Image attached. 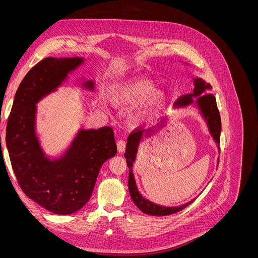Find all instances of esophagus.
<instances>
[{
    "instance_id": "obj_1",
    "label": "esophagus",
    "mask_w": 258,
    "mask_h": 258,
    "mask_svg": "<svg viewBox=\"0 0 258 258\" xmlns=\"http://www.w3.org/2000/svg\"><path fill=\"white\" fill-rule=\"evenodd\" d=\"M117 148H118L119 153H123L124 150H126V141L124 140H118L117 141Z\"/></svg>"
}]
</instances>
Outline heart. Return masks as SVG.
Returning <instances> with one entry per match:
<instances>
[{
  "instance_id": "b5f03b06",
  "label": "heart",
  "mask_w": 258,
  "mask_h": 258,
  "mask_svg": "<svg viewBox=\"0 0 258 258\" xmlns=\"http://www.w3.org/2000/svg\"><path fill=\"white\" fill-rule=\"evenodd\" d=\"M112 98L119 105H130L145 100L143 106L136 112V118L155 112L165 102V95L156 91L155 84L144 77H135L116 86Z\"/></svg>"
}]
</instances>
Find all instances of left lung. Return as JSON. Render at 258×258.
Returning <instances> with one entry per match:
<instances>
[{"instance_id":"1","label":"left lung","mask_w":258,"mask_h":258,"mask_svg":"<svg viewBox=\"0 0 258 258\" xmlns=\"http://www.w3.org/2000/svg\"><path fill=\"white\" fill-rule=\"evenodd\" d=\"M195 86H196V87H195L194 92L186 93V95L181 96L176 100L175 104L177 106H184L187 104H190V103H192V99L195 97H198L197 103H198V106L201 110L202 114H204L205 118L207 119L211 135H212L213 139L215 140V142L217 144H220L222 122H221L220 111H218L217 104H216V99H215V96L213 95V93H211V92L205 93L206 89H208V90L211 89V85L210 84L206 85L201 80L196 79V84H195ZM141 137H142L141 128H137L136 130L132 131L129 135L127 147H126V153H124V157H126L127 165L129 168L128 186H129V191H130V196L132 198V201L135 202V205L140 210H141L142 212H144L146 214H150V215L163 216V215H170V214L179 212L181 210L185 209L186 207H188L194 200L187 202V204H185L183 206H179V207L166 208V207L155 205V204H153V202L146 200L145 198L142 197V195L138 191V187L136 185L134 173H132V166H134L138 145H139L140 140H141ZM218 147H220V145H218Z\"/></svg>"}]
</instances>
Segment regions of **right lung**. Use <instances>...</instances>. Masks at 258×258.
Masks as SVG:
<instances>
[{"label":"right lung","instance_id":"right-lung-1","mask_svg":"<svg viewBox=\"0 0 258 258\" xmlns=\"http://www.w3.org/2000/svg\"><path fill=\"white\" fill-rule=\"evenodd\" d=\"M82 58H45L25 76L17 89L6 127V146L22 191L46 210L71 214L91 197L101 166L117 153L111 127L82 130L63 158L44 157L34 131L35 103L56 89ZM92 89V83L88 84ZM1 146V138H0Z\"/></svg>","mask_w":258,"mask_h":258}]
</instances>
